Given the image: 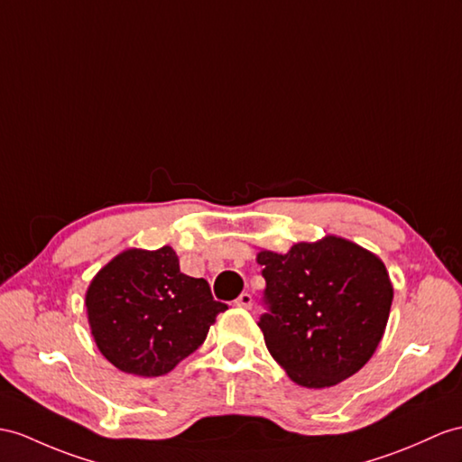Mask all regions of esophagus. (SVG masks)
I'll list each match as a JSON object with an SVG mask.
<instances>
[{
    "instance_id": "34e87169",
    "label": "esophagus",
    "mask_w": 462,
    "mask_h": 462,
    "mask_svg": "<svg viewBox=\"0 0 462 462\" xmlns=\"http://www.w3.org/2000/svg\"><path fill=\"white\" fill-rule=\"evenodd\" d=\"M235 306L249 310V308L253 306V296L249 294V291H243V294H241L237 300H235Z\"/></svg>"
}]
</instances>
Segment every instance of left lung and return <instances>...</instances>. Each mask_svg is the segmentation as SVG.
<instances>
[{
	"instance_id": "1",
	"label": "left lung",
	"mask_w": 462,
	"mask_h": 462,
	"mask_svg": "<svg viewBox=\"0 0 462 462\" xmlns=\"http://www.w3.org/2000/svg\"><path fill=\"white\" fill-rule=\"evenodd\" d=\"M268 313L258 328L288 376L329 388L358 373L384 335L393 288L380 258L343 237L261 251Z\"/></svg>"
}]
</instances>
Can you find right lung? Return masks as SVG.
I'll return each mask as SVG.
<instances>
[{"label":"right lung","mask_w":462,"mask_h":462,"mask_svg":"<svg viewBox=\"0 0 462 462\" xmlns=\"http://www.w3.org/2000/svg\"><path fill=\"white\" fill-rule=\"evenodd\" d=\"M88 323L107 361L134 376H162L206 341L217 313L204 278L180 273L172 246L127 249L94 276Z\"/></svg>","instance_id":"1"}]
</instances>
